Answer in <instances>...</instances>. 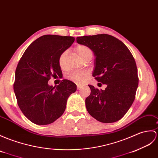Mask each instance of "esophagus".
Returning <instances> with one entry per match:
<instances>
[{"instance_id":"esophagus-1","label":"esophagus","mask_w":158,"mask_h":158,"mask_svg":"<svg viewBox=\"0 0 158 158\" xmlns=\"http://www.w3.org/2000/svg\"><path fill=\"white\" fill-rule=\"evenodd\" d=\"M77 89H80L81 87V86L79 85H77Z\"/></svg>"}]
</instances>
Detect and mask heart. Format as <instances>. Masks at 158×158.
<instances>
[{
  "label": "heart",
  "instance_id": "obj_1",
  "mask_svg": "<svg viewBox=\"0 0 158 158\" xmlns=\"http://www.w3.org/2000/svg\"><path fill=\"white\" fill-rule=\"evenodd\" d=\"M75 50L78 56L84 60L87 57L89 56H92L93 52L89 47L85 45H79L75 48ZM67 51L62 52L58 58V64L61 69L64 67V60L66 56H67ZM89 76V72L88 71H76L70 73L68 75V78L71 80L72 81L76 83L81 84L85 82L86 79Z\"/></svg>",
  "mask_w": 158,
  "mask_h": 158
}]
</instances>
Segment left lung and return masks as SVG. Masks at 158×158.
I'll list each match as a JSON object with an SVG mask.
<instances>
[{
	"instance_id": "obj_1",
	"label": "left lung",
	"mask_w": 158,
	"mask_h": 158,
	"mask_svg": "<svg viewBox=\"0 0 158 158\" xmlns=\"http://www.w3.org/2000/svg\"><path fill=\"white\" fill-rule=\"evenodd\" d=\"M77 42L93 51L96 56L93 76L107 85L104 90L89 85L91 94L85 100L87 110L101 123L116 122L133 104L138 87L133 55L123 42L110 35L81 36L77 38Z\"/></svg>"
}]
</instances>
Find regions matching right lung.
I'll list each match as a JSON object with an SVG mask.
<instances>
[{
	"instance_id": "add662e5",
	"label": "right lung",
	"mask_w": 158,
	"mask_h": 158,
	"mask_svg": "<svg viewBox=\"0 0 158 158\" xmlns=\"http://www.w3.org/2000/svg\"><path fill=\"white\" fill-rule=\"evenodd\" d=\"M75 41L72 36L44 35L33 42L17 64L13 84L15 94L21 112L33 123L46 125L64 113L69 96L77 85L64 79L56 86L48 81L60 77L58 58Z\"/></svg>"
}]
</instances>
